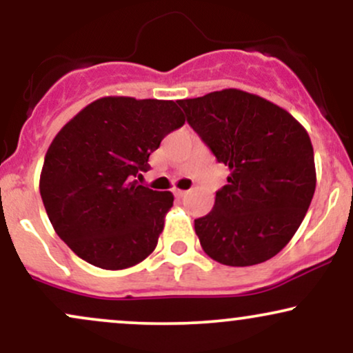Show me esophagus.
<instances>
[{
  "instance_id": "1",
  "label": "esophagus",
  "mask_w": 353,
  "mask_h": 353,
  "mask_svg": "<svg viewBox=\"0 0 353 353\" xmlns=\"http://www.w3.org/2000/svg\"><path fill=\"white\" fill-rule=\"evenodd\" d=\"M172 192H174V196H176V197H179V199H182V197H184V196H188V192H189V190H182V189H174V190H172Z\"/></svg>"
}]
</instances>
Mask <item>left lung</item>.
<instances>
[{"instance_id": "1", "label": "left lung", "mask_w": 353, "mask_h": 353, "mask_svg": "<svg viewBox=\"0 0 353 353\" xmlns=\"http://www.w3.org/2000/svg\"><path fill=\"white\" fill-rule=\"evenodd\" d=\"M177 104L230 171L228 184L216 192L214 209L194 221L204 252L232 267L272 259L297 232L315 192L307 131L285 109L241 89Z\"/></svg>"}]
</instances>
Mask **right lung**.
Segmentation results:
<instances>
[{
	"mask_svg": "<svg viewBox=\"0 0 353 353\" xmlns=\"http://www.w3.org/2000/svg\"><path fill=\"white\" fill-rule=\"evenodd\" d=\"M184 123L174 101L106 96L63 125L44 157L39 192L56 234L78 257L121 270L156 249L174 196L136 177Z\"/></svg>",
	"mask_w": 353,
	"mask_h": 353,
	"instance_id": "right-lung-1",
	"label": "right lung"
}]
</instances>
